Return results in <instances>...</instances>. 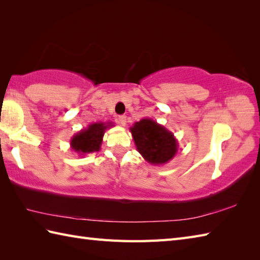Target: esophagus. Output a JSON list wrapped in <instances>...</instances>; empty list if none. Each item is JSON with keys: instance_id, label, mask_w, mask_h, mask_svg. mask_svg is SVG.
<instances>
[{"instance_id": "1", "label": "esophagus", "mask_w": 260, "mask_h": 260, "mask_svg": "<svg viewBox=\"0 0 260 260\" xmlns=\"http://www.w3.org/2000/svg\"><path fill=\"white\" fill-rule=\"evenodd\" d=\"M118 123L121 125V126H126L127 125V119H126V116L121 115L118 117Z\"/></svg>"}]
</instances>
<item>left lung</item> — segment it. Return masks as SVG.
I'll return each instance as SVG.
<instances>
[{
  "label": "left lung",
  "instance_id": "obj_1",
  "mask_svg": "<svg viewBox=\"0 0 260 260\" xmlns=\"http://www.w3.org/2000/svg\"><path fill=\"white\" fill-rule=\"evenodd\" d=\"M129 131L137 152L150 164H167L178 153L179 143L174 134L152 118L136 121Z\"/></svg>",
  "mask_w": 260,
  "mask_h": 260
}]
</instances>
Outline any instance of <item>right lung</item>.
<instances>
[{
    "instance_id": "right-lung-1",
    "label": "right lung",
    "mask_w": 260,
    "mask_h": 260,
    "mask_svg": "<svg viewBox=\"0 0 260 260\" xmlns=\"http://www.w3.org/2000/svg\"><path fill=\"white\" fill-rule=\"evenodd\" d=\"M114 126L113 121H98L88 125L86 128L79 131L73 136L70 141V147L79 156H85L86 154L95 153L101 150L105 131Z\"/></svg>"
}]
</instances>
